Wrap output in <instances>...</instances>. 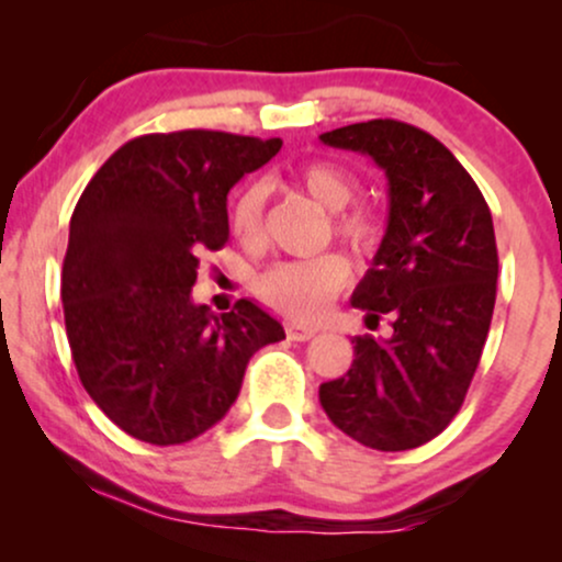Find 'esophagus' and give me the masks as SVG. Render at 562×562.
Returning <instances> with one entry per match:
<instances>
[{
  "label": "esophagus",
  "mask_w": 562,
  "mask_h": 562,
  "mask_svg": "<svg viewBox=\"0 0 562 562\" xmlns=\"http://www.w3.org/2000/svg\"><path fill=\"white\" fill-rule=\"evenodd\" d=\"M285 333H288L290 340H308V338H314V330H308V327H301V325H288Z\"/></svg>",
  "instance_id": "34e87169"
}]
</instances>
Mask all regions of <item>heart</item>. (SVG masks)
I'll list each match as a JSON object with an SVG mask.
<instances>
[{
  "instance_id": "1",
  "label": "heart",
  "mask_w": 562,
  "mask_h": 562,
  "mask_svg": "<svg viewBox=\"0 0 562 562\" xmlns=\"http://www.w3.org/2000/svg\"><path fill=\"white\" fill-rule=\"evenodd\" d=\"M299 182L317 203L340 211L357 195V179L340 166L314 160L301 166ZM267 184L254 182L237 192L229 209L232 235L245 245H256L263 235ZM335 232L357 254H372L383 240V222L375 211L357 205L335 216ZM348 282V267L340 256L327 254L306 261H280L259 277V295L290 319L312 322L325 312L327 301Z\"/></svg>"
}]
</instances>
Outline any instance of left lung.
Returning a JSON list of instances; mask_svg holds the SVG:
<instances>
[{
  "instance_id": "8db88e82",
  "label": "left lung",
  "mask_w": 562,
  "mask_h": 562,
  "mask_svg": "<svg viewBox=\"0 0 562 562\" xmlns=\"http://www.w3.org/2000/svg\"><path fill=\"white\" fill-rule=\"evenodd\" d=\"M325 145L370 156L389 179V227L351 295L367 327L346 375L319 385L335 428L380 451L428 443L460 412L496 301L494 222L479 184L423 128L393 119L333 128Z\"/></svg>"
}]
</instances>
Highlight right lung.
Here are the masks:
<instances>
[{
    "label": "right lung",
    "mask_w": 562,
    "mask_h": 562,
    "mask_svg": "<svg viewBox=\"0 0 562 562\" xmlns=\"http://www.w3.org/2000/svg\"><path fill=\"white\" fill-rule=\"evenodd\" d=\"M282 139L184 128L113 153L81 192L63 261L76 372L128 436L184 443L222 420L250 357L285 338L254 301L227 314L192 301L198 256L229 240L227 192Z\"/></svg>",
    "instance_id": "add662e5"
}]
</instances>
